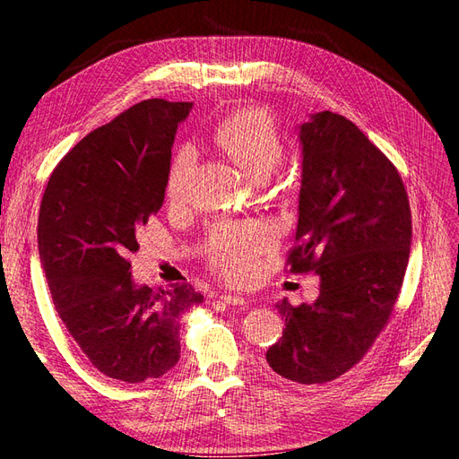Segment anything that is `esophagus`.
Masks as SVG:
<instances>
[{
	"instance_id": "1",
	"label": "esophagus",
	"mask_w": 459,
	"mask_h": 459,
	"mask_svg": "<svg viewBox=\"0 0 459 459\" xmlns=\"http://www.w3.org/2000/svg\"><path fill=\"white\" fill-rule=\"evenodd\" d=\"M218 299H220L221 302L231 304V307H243V304H247L243 297H238V295H230V293H221Z\"/></svg>"
}]
</instances>
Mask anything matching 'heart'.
<instances>
[{
	"mask_svg": "<svg viewBox=\"0 0 459 459\" xmlns=\"http://www.w3.org/2000/svg\"><path fill=\"white\" fill-rule=\"evenodd\" d=\"M214 143L238 160L256 178L273 174L285 157L283 135L268 110L251 107L238 110L218 124ZM197 164V151L182 145L166 172V197L182 204L191 195L193 172ZM273 228L262 220L224 221L218 224L211 238V260L228 280L243 283L255 270L256 256L273 243Z\"/></svg>",
	"mask_w": 459,
	"mask_h": 459,
	"instance_id": "obj_1",
	"label": "heart"
}]
</instances>
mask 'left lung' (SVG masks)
Instances as JSON below:
<instances>
[{
    "label": "left lung",
    "mask_w": 459,
    "mask_h": 459,
    "mask_svg": "<svg viewBox=\"0 0 459 459\" xmlns=\"http://www.w3.org/2000/svg\"><path fill=\"white\" fill-rule=\"evenodd\" d=\"M302 176L293 273L316 272L319 295L275 304L283 337L268 366L299 385L341 377L393 314L410 258L411 212L394 164L356 124L324 110L300 124Z\"/></svg>",
    "instance_id": "8db88e82"
}]
</instances>
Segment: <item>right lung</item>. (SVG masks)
Instances as JSON below:
<instances>
[{
	"label": "right lung",
	"mask_w": 459,
	"mask_h": 459,
	"mask_svg": "<svg viewBox=\"0 0 459 459\" xmlns=\"http://www.w3.org/2000/svg\"><path fill=\"white\" fill-rule=\"evenodd\" d=\"M193 103L147 100L93 130L53 170L38 218V251L55 310L110 379L143 383L179 359V317L203 302L189 283L151 289L128 255L164 203L178 124Z\"/></svg>",
	"instance_id": "add662e5"
}]
</instances>
